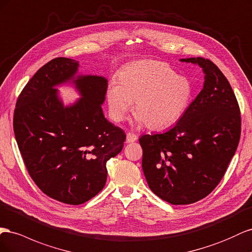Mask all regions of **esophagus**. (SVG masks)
<instances>
[{"label":"esophagus","instance_id":"obj_1","mask_svg":"<svg viewBox=\"0 0 252 252\" xmlns=\"http://www.w3.org/2000/svg\"><path fill=\"white\" fill-rule=\"evenodd\" d=\"M137 139H138V137L135 134H132V133H127L126 134V142L131 143V142L136 141Z\"/></svg>","mask_w":252,"mask_h":252}]
</instances>
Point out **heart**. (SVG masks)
<instances>
[{
	"label": "heart",
	"instance_id": "obj_1",
	"mask_svg": "<svg viewBox=\"0 0 252 252\" xmlns=\"http://www.w3.org/2000/svg\"><path fill=\"white\" fill-rule=\"evenodd\" d=\"M193 86L169 64L140 60L119 71L106 92L111 117L122 121L135 101V121L153 130L168 127L181 118L191 102Z\"/></svg>",
	"mask_w": 252,
	"mask_h": 252
}]
</instances>
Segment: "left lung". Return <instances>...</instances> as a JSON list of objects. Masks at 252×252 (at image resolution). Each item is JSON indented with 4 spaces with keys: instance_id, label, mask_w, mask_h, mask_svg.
<instances>
[{
    "instance_id": "obj_1",
    "label": "left lung",
    "mask_w": 252,
    "mask_h": 252,
    "mask_svg": "<svg viewBox=\"0 0 252 252\" xmlns=\"http://www.w3.org/2000/svg\"><path fill=\"white\" fill-rule=\"evenodd\" d=\"M181 61L203 68V90L169 131L139 138L150 189L172 205L192 204L210 194L241 136L239 103L224 74L200 57Z\"/></svg>"
}]
</instances>
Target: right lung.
Returning <instances> with one entry per match:
<instances>
[{
	"label": "right lung",
	"mask_w": 252,
	"mask_h": 252,
	"mask_svg": "<svg viewBox=\"0 0 252 252\" xmlns=\"http://www.w3.org/2000/svg\"><path fill=\"white\" fill-rule=\"evenodd\" d=\"M79 62L56 58L33 75L17 100L13 131L32 181L47 196L68 205L88 202L103 189L106 161L121 152L126 134L101 105L107 79L77 75ZM73 84L81 95L64 106L56 86Z\"/></svg>",
	"instance_id": "add662e5"
}]
</instances>
